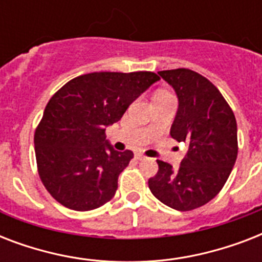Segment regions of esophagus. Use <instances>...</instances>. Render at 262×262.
<instances>
[{
	"label": "esophagus",
	"mask_w": 262,
	"mask_h": 262,
	"mask_svg": "<svg viewBox=\"0 0 262 262\" xmlns=\"http://www.w3.org/2000/svg\"><path fill=\"white\" fill-rule=\"evenodd\" d=\"M135 158H136V159H137V160H145V159H147V156L143 155L141 152H136V154H135Z\"/></svg>",
	"instance_id": "obj_1"
}]
</instances>
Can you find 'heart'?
Segmentation results:
<instances>
[{
	"label": "heart",
	"instance_id": "b5f03b06",
	"mask_svg": "<svg viewBox=\"0 0 262 262\" xmlns=\"http://www.w3.org/2000/svg\"><path fill=\"white\" fill-rule=\"evenodd\" d=\"M158 95H168V94H166V92H160V94H158Z\"/></svg>",
	"mask_w": 262,
	"mask_h": 262
}]
</instances>
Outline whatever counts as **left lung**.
I'll list each match as a JSON object with an SVG mask.
<instances>
[{
	"mask_svg": "<svg viewBox=\"0 0 262 262\" xmlns=\"http://www.w3.org/2000/svg\"><path fill=\"white\" fill-rule=\"evenodd\" d=\"M159 75L178 95L171 135L189 147L178 170L158 160L159 170L148 179L156 199L177 211H191L209 203L227 182L238 155L236 119L220 91L186 68Z\"/></svg>",
	"mask_w": 262,
	"mask_h": 262,
	"instance_id": "1",
	"label": "left lung"
}]
</instances>
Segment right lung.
Wrapping results in <instances>:
<instances>
[{
    "mask_svg": "<svg viewBox=\"0 0 262 262\" xmlns=\"http://www.w3.org/2000/svg\"><path fill=\"white\" fill-rule=\"evenodd\" d=\"M158 80L154 72H95L72 79L51 96L34 143L39 178L55 201L83 212L114 197L133 152L113 149L106 126Z\"/></svg>",
    "mask_w": 262,
    "mask_h": 262,
    "instance_id": "1",
    "label": "right lung"
}]
</instances>
